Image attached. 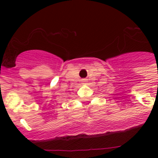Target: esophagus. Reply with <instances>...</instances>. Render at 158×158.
<instances>
[{
    "mask_svg": "<svg viewBox=\"0 0 158 158\" xmlns=\"http://www.w3.org/2000/svg\"><path fill=\"white\" fill-rule=\"evenodd\" d=\"M81 82H82V84H88V80H87L86 79H83L81 80Z\"/></svg>",
    "mask_w": 158,
    "mask_h": 158,
    "instance_id": "esophagus-1",
    "label": "esophagus"
}]
</instances>
